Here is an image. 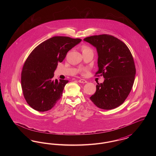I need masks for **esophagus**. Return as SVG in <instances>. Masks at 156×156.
Returning a JSON list of instances; mask_svg holds the SVG:
<instances>
[{
    "mask_svg": "<svg viewBox=\"0 0 156 156\" xmlns=\"http://www.w3.org/2000/svg\"><path fill=\"white\" fill-rule=\"evenodd\" d=\"M78 82H80V83H87V81L85 80H83V79H81V80H79Z\"/></svg>",
    "mask_w": 156,
    "mask_h": 156,
    "instance_id": "esophagus-1",
    "label": "esophagus"
}]
</instances>
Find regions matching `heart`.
<instances>
[{
    "label": "heart",
    "mask_w": 156,
    "mask_h": 156,
    "mask_svg": "<svg viewBox=\"0 0 156 156\" xmlns=\"http://www.w3.org/2000/svg\"><path fill=\"white\" fill-rule=\"evenodd\" d=\"M90 50V48L88 47V46H86V45H84L82 47V51H85V50Z\"/></svg>",
    "instance_id": "b5f03b06"
}]
</instances>
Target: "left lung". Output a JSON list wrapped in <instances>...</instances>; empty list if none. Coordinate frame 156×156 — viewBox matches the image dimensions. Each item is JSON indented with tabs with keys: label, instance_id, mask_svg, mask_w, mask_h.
<instances>
[{
	"label": "left lung",
	"instance_id": "1",
	"mask_svg": "<svg viewBox=\"0 0 156 156\" xmlns=\"http://www.w3.org/2000/svg\"><path fill=\"white\" fill-rule=\"evenodd\" d=\"M83 40L97 48L99 69L95 76L105 78L89 98L101 109H115L125 102L133 85L136 68L132 54L123 41L111 35L92 36Z\"/></svg>",
	"mask_w": 156,
	"mask_h": 156
}]
</instances>
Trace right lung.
Returning a JSON list of instances; mask_svg holds the SVG:
<instances>
[{
    "label": "right lung",
    "instance_id": "obj_1",
    "mask_svg": "<svg viewBox=\"0 0 156 156\" xmlns=\"http://www.w3.org/2000/svg\"><path fill=\"white\" fill-rule=\"evenodd\" d=\"M81 39L66 36L51 37L37 47L26 60L21 74L23 96L34 110H50L62 97L68 80H54V72L67 52Z\"/></svg>",
    "mask_w": 156,
    "mask_h": 156
}]
</instances>
